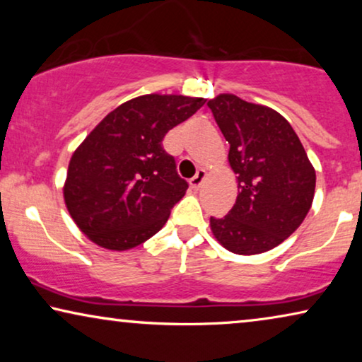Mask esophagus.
Returning a JSON list of instances; mask_svg holds the SVG:
<instances>
[{"label":"esophagus","instance_id":"esophagus-1","mask_svg":"<svg viewBox=\"0 0 362 362\" xmlns=\"http://www.w3.org/2000/svg\"><path fill=\"white\" fill-rule=\"evenodd\" d=\"M204 180H206V170H197L196 176L191 177L189 185H191V187H194V189H197V187L202 185V181H204Z\"/></svg>","mask_w":362,"mask_h":362}]
</instances>
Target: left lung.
<instances>
[{
  "instance_id": "1",
  "label": "left lung",
  "mask_w": 362,
  "mask_h": 362,
  "mask_svg": "<svg viewBox=\"0 0 362 362\" xmlns=\"http://www.w3.org/2000/svg\"><path fill=\"white\" fill-rule=\"evenodd\" d=\"M229 141L235 204L211 217L212 234L239 255L262 254L298 229L315 196L316 175L300 138L279 112L222 93L207 102Z\"/></svg>"
}]
</instances>
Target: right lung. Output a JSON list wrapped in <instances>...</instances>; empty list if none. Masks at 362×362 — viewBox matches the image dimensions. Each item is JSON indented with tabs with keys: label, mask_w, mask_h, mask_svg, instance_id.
I'll use <instances>...</instances> for the list:
<instances>
[{
	"label": "right lung",
	"mask_w": 362,
	"mask_h": 362,
	"mask_svg": "<svg viewBox=\"0 0 362 362\" xmlns=\"http://www.w3.org/2000/svg\"><path fill=\"white\" fill-rule=\"evenodd\" d=\"M182 95L136 97L93 128L69 163V214L97 245L127 250L155 235L187 189L163 148L166 133L204 105Z\"/></svg>",
	"instance_id": "1"
}]
</instances>
